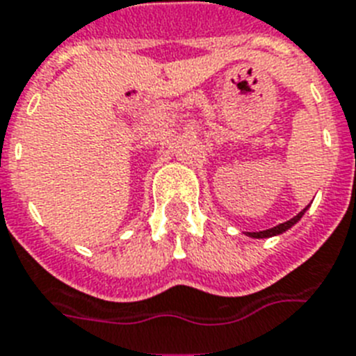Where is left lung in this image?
<instances>
[{
	"label": "left lung",
	"mask_w": 356,
	"mask_h": 356,
	"mask_svg": "<svg viewBox=\"0 0 356 356\" xmlns=\"http://www.w3.org/2000/svg\"><path fill=\"white\" fill-rule=\"evenodd\" d=\"M304 213H305V209L302 211L300 214H296L295 218L287 220V222H284V224L277 225V227L267 229V231H260V233H248V234H249V236H252V238H267V236H275V234H280V233H284V231H287V229H289L291 225H295L296 222H298V220L302 218V214H304Z\"/></svg>",
	"instance_id": "8db88e82"
}]
</instances>
